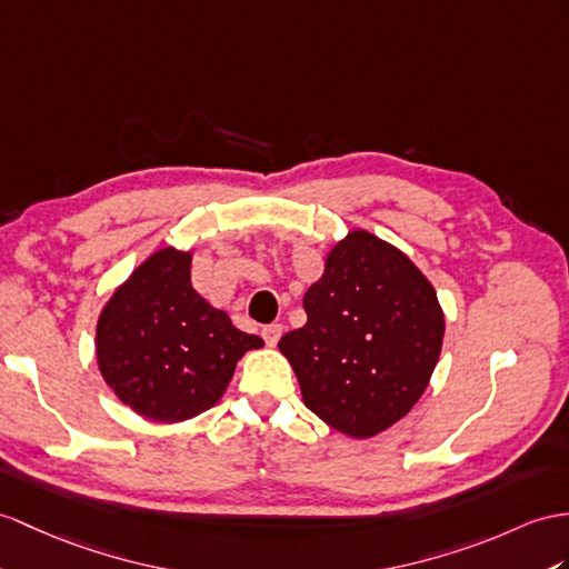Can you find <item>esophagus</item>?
<instances>
[{"label": "esophagus", "instance_id": "34e87169", "mask_svg": "<svg viewBox=\"0 0 569 569\" xmlns=\"http://www.w3.org/2000/svg\"><path fill=\"white\" fill-rule=\"evenodd\" d=\"M260 336H262V340H266L268 345H277V340H280V336H282V323H270V326H262Z\"/></svg>", "mask_w": 569, "mask_h": 569}]
</instances>
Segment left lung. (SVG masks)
Returning a JSON list of instances; mask_svg holds the SVG:
<instances>
[{
  "label": "left lung",
  "instance_id": "8db88e82",
  "mask_svg": "<svg viewBox=\"0 0 569 569\" xmlns=\"http://www.w3.org/2000/svg\"><path fill=\"white\" fill-rule=\"evenodd\" d=\"M303 311L307 326L282 336L280 350L318 418L367 439L418 403L441 352L445 313L408 256L352 231L303 295Z\"/></svg>",
  "mask_w": 569,
  "mask_h": 569
}]
</instances>
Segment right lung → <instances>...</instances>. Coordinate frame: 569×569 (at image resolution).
Segmentation results:
<instances>
[{"mask_svg":"<svg viewBox=\"0 0 569 569\" xmlns=\"http://www.w3.org/2000/svg\"><path fill=\"white\" fill-rule=\"evenodd\" d=\"M190 284V253L163 248L110 297L96 328L106 383L124 406L157 422L212 408L237 359L260 348Z\"/></svg>","mask_w":569,"mask_h":569,"instance_id":"1","label":"right lung"}]
</instances>
